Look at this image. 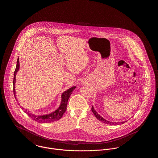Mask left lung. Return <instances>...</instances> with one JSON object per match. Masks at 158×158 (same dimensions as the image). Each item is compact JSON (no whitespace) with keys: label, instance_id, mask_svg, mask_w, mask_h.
<instances>
[{"label":"left lung","instance_id":"1","mask_svg":"<svg viewBox=\"0 0 158 158\" xmlns=\"http://www.w3.org/2000/svg\"><path fill=\"white\" fill-rule=\"evenodd\" d=\"M91 110L92 111V113H94V114L95 115V116L96 117V118L98 119V120L100 121H102V123H105V124H110V125H115V124H124L125 123V121H123V122H121L120 123H118V122L116 123V122H111V121H108L106 120L104 118H102V117H101L98 113H97V111L94 110L93 106H92V108H91Z\"/></svg>","mask_w":158,"mask_h":158}]
</instances>
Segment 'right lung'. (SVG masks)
I'll use <instances>...</instances> for the list:
<instances>
[{
    "label": "right lung",
    "instance_id": "add662e5",
    "mask_svg": "<svg viewBox=\"0 0 158 158\" xmlns=\"http://www.w3.org/2000/svg\"><path fill=\"white\" fill-rule=\"evenodd\" d=\"M19 58H18L17 64H16V66L15 72H14V81H13V85H14L13 90H14V94L16 100H17V99L16 98V95H15V77H16L15 76H16V72H18V70H19ZM76 86L72 87L70 89H69L68 90H66L63 93V94L61 95V102L60 106L57 110H56L53 113H51L50 114L44 115H35L32 114V113H31L30 111H27V110H24V112L27 113L28 114V115L30 116L32 120L38 122V123H51V122L58 120L63 117L64 113H65V111L66 110V107L68 105L69 98L70 97V95L72 94L73 90H74Z\"/></svg>",
    "mask_w": 158,
    "mask_h": 158
}]
</instances>
